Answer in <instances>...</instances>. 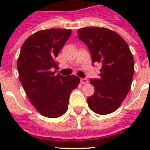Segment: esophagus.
I'll return each mask as SVG.
<instances>
[{"mask_svg": "<svg viewBox=\"0 0 150 150\" xmlns=\"http://www.w3.org/2000/svg\"><path fill=\"white\" fill-rule=\"evenodd\" d=\"M80 82H81V84H86V83H88V80L85 78H82L80 79Z\"/></svg>", "mask_w": 150, "mask_h": 150, "instance_id": "34e87169", "label": "esophagus"}]
</instances>
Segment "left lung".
Returning <instances> with one entry per match:
<instances>
[{"instance_id":"left-lung-1","label":"left lung","mask_w":150,"mask_h":150,"mask_svg":"<svg viewBox=\"0 0 150 150\" xmlns=\"http://www.w3.org/2000/svg\"><path fill=\"white\" fill-rule=\"evenodd\" d=\"M78 38L89 48L93 64H102L100 78L90 79L95 91L87 98L88 105L96 114H110L130 90L135 71L132 52L119 34L107 28H82Z\"/></svg>"}]
</instances>
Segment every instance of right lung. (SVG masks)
<instances>
[{"mask_svg":"<svg viewBox=\"0 0 150 150\" xmlns=\"http://www.w3.org/2000/svg\"><path fill=\"white\" fill-rule=\"evenodd\" d=\"M71 33V29L40 30L22 44L17 61L19 80L32 104L43 116L56 118L68 110L69 96L79 84L72 75H55V61Z\"/></svg>","mask_w":150,"mask_h":150,"instance_id":"1","label":"right lung"}]
</instances>
